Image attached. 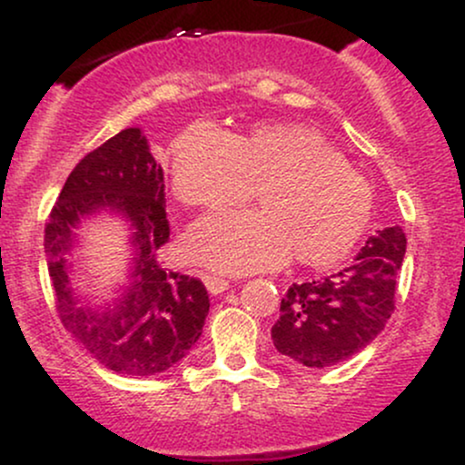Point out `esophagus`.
<instances>
[{"instance_id": "esophagus-1", "label": "esophagus", "mask_w": 465, "mask_h": 465, "mask_svg": "<svg viewBox=\"0 0 465 465\" xmlns=\"http://www.w3.org/2000/svg\"><path fill=\"white\" fill-rule=\"evenodd\" d=\"M203 284H205V288L212 295H221V292H225L229 288V282L216 275H203Z\"/></svg>"}]
</instances>
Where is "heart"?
<instances>
[{
    "label": "heart",
    "mask_w": 465,
    "mask_h": 465,
    "mask_svg": "<svg viewBox=\"0 0 465 465\" xmlns=\"http://www.w3.org/2000/svg\"><path fill=\"white\" fill-rule=\"evenodd\" d=\"M170 174L192 207L247 201L258 190L260 212H216L185 233L190 258L221 273L277 269L292 251L302 264H334L371 218L367 181L302 124H260L233 137L196 122L174 140Z\"/></svg>",
    "instance_id": "b5f03b06"
}]
</instances>
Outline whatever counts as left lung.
I'll return each mask as SVG.
<instances>
[{
	"label": "left lung",
	"mask_w": 465,
	"mask_h": 465,
	"mask_svg": "<svg viewBox=\"0 0 465 465\" xmlns=\"http://www.w3.org/2000/svg\"><path fill=\"white\" fill-rule=\"evenodd\" d=\"M407 253L400 227L367 238L339 273L292 284L271 328L275 350L297 365L323 370L359 354L385 330L393 312L398 271Z\"/></svg>",
	"instance_id": "obj_1"
}]
</instances>
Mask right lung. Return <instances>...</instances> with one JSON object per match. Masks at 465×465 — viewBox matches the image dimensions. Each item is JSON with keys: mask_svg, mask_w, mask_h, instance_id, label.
I'll list each match as a JSON object with an SVG mask.
<instances>
[{"mask_svg": "<svg viewBox=\"0 0 465 465\" xmlns=\"http://www.w3.org/2000/svg\"><path fill=\"white\" fill-rule=\"evenodd\" d=\"M163 170L137 126L80 159L45 225V255L56 311L100 365L124 376H154L179 365L201 339L210 297L201 280L162 269L170 238ZM109 213L127 221L134 249L130 282L109 302H89L73 277L75 229Z\"/></svg>", "mask_w": 465, "mask_h": 465, "instance_id": "right-lung-1", "label": "right lung"}]
</instances>
